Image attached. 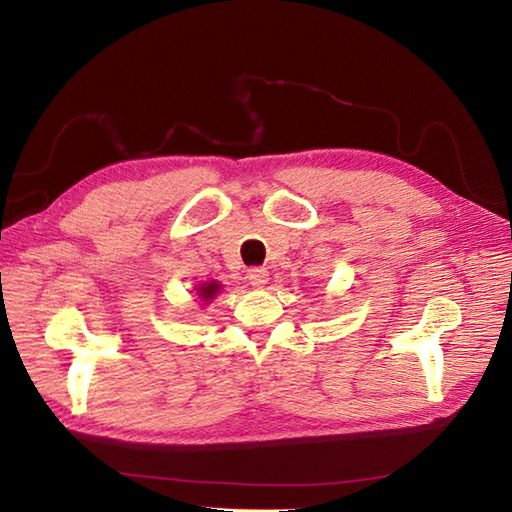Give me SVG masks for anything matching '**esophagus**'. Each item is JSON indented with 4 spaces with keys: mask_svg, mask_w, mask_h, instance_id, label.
<instances>
[{
    "mask_svg": "<svg viewBox=\"0 0 512 512\" xmlns=\"http://www.w3.org/2000/svg\"><path fill=\"white\" fill-rule=\"evenodd\" d=\"M248 284L255 288H264L268 284V270L266 268H250L248 270Z\"/></svg>",
    "mask_w": 512,
    "mask_h": 512,
    "instance_id": "obj_1",
    "label": "esophagus"
}]
</instances>
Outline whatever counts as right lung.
<instances>
[{
  "instance_id": "right-lung-1",
  "label": "right lung",
  "mask_w": 512,
  "mask_h": 512,
  "mask_svg": "<svg viewBox=\"0 0 512 512\" xmlns=\"http://www.w3.org/2000/svg\"><path fill=\"white\" fill-rule=\"evenodd\" d=\"M217 290H220V286H217V284H204V286L200 288V297H202V299H213Z\"/></svg>"
}]
</instances>
